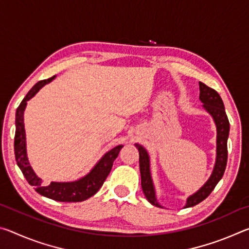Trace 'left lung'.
I'll return each mask as SVG.
<instances>
[{"instance_id":"left-lung-1","label":"left lung","mask_w":249,"mask_h":249,"mask_svg":"<svg viewBox=\"0 0 249 249\" xmlns=\"http://www.w3.org/2000/svg\"><path fill=\"white\" fill-rule=\"evenodd\" d=\"M200 86V96L199 99L203 103V108L213 117L214 123L216 126V158L214 165L212 175L210 176L208 181L196 193H193L187 199L185 208H191L203 201L210 196V193L214 190L218 181L224 175L226 162H227V138L230 133V122L225 113L224 103L217 92L204 84L199 82ZM136 148L140 151V169L142 178V192L151 204L158 208H162L158 203L156 196L155 185L150 174V159L145 147L140 144H135Z\"/></svg>"}]
</instances>
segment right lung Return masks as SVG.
<instances>
[{
  "instance_id": "obj_1",
  "label": "right lung",
  "mask_w": 249,
  "mask_h": 249,
  "mask_svg": "<svg viewBox=\"0 0 249 249\" xmlns=\"http://www.w3.org/2000/svg\"><path fill=\"white\" fill-rule=\"evenodd\" d=\"M56 78V75L49 78L47 80H41L37 82L31 90L28 91L26 96L20 102L19 107L16 109L15 116V138H14V151L16 162L19 169L22 170L23 175L28 183L35 187V190L39 195L44 196L48 199H52L59 202H81L89 199L94 196L96 192L102 187L105 179L108 176L109 171L112 169L113 162L119 156L120 150L123 145H119L108 150L107 153L103 155L95 166L92 168L89 174H87L82 178L74 181H68V182H50L45 185L38 176L33 170L31 163L28 161L27 150H26V134H25V125H24V112L26 108L27 101L35 96L41 88Z\"/></svg>"
}]
</instances>
